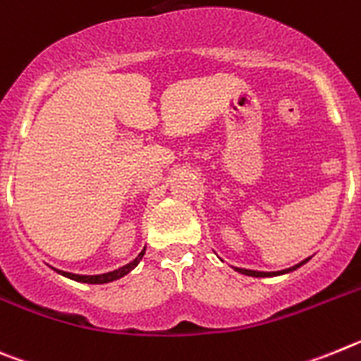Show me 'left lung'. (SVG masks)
<instances>
[{"instance_id": "left-lung-1", "label": "left lung", "mask_w": 361, "mask_h": 361, "mask_svg": "<svg viewBox=\"0 0 361 361\" xmlns=\"http://www.w3.org/2000/svg\"><path fill=\"white\" fill-rule=\"evenodd\" d=\"M311 258L303 259V262H300L298 265H293V267L289 269H283V271H276V272H263V271H249V269H240V267H234V271L241 272V274H247V276H255V278H269V276H280V274H287V272H293L296 271L298 267H302L303 263H307Z\"/></svg>"}]
</instances>
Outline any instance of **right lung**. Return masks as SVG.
I'll return each instance as SVG.
<instances>
[{"mask_svg": "<svg viewBox=\"0 0 361 361\" xmlns=\"http://www.w3.org/2000/svg\"><path fill=\"white\" fill-rule=\"evenodd\" d=\"M143 255H145V249L140 252V255L136 256V258L133 259L130 263H127V265H123V267L116 269V271H111V272H105V274H94V276H85V274H72V272H65V271H58V269H54L56 272H59L61 276H65V278H71V280L74 281H81V283H109V281H114V280H120V278H123L125 274H128V272L133 271L134 267H136L137 263L142 262Z\"/></svg>", "mask_w": 361, "mask_h": 361, "instance_id": "add662e5", "label": "right lung"}]
</instances>
